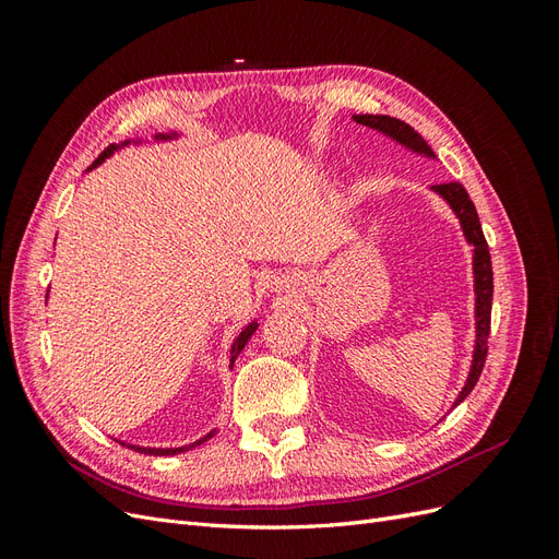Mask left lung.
Wrapping results in <instances>:
<instances>
[{"instance_id":"obj_1","label":"left lung","mask_w":559,"mask_h":559,"mask_svg":"<svg viewBox=\"0 0 559 559\" xmlns=\"http://www.w3.org/2000/svg\"><path fill=\"white\" fill-rule=\"evenodd\" d=\"M354 121L386 134L389 140H394L401 146L415 151V154H419V156L436 158L431 146L425 140H421V134L415 132L408 123L399 121V118L382 116V114H357V116H354ZM431 191L438 193L448 202L450 210L454 212V216L460 218V226L464 230L466 242L473 247V292H476V345H473V359H471L468 378L462 386L460 396H456V401L452 403V408H454V405H460L471 394V389L476 386V382L483 373V366H485L487 337H489V317H492V292H495L492 259H489V247L485 242L476 205L471 202L464 186L460 181L436 183V186H431Z\"/></svg>"}]
</instances>
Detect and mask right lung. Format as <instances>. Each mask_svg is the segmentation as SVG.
<instances>
[{
    "instance_id": "add662e5",
    "label": "right lung",
    "mask_w": 559,
    "mask_h": 559,
    "mask_svg": "<svg viewBox=\"0 0 559 559\" xmlns=\"http://www.w3.org/2000/svg\"><path fill=\"white\" fill-rule=\"evenodd\" d=\"M175 138H177V132H158L154 140H156V142H167V140H175ZM130 142H134V140H126V142H121V144H111V146H107V148H105V154L99 156V158H97V160L91 165V170H93V167H97L99 163H105V160H107V158L114 154V151H118V148L128 146ZM138 142H140V140H138ZM257 329H259V321L253 319L251 324H247V326L240 331V335L235 337L233 345H230V368H233L235 359H238V354L245 349V345L249 343V337L253 335V331H257ZM214 433H216V429H214V431H210L207 436H202L200 441H195V443H191V445H183V448H144V445H130V443H121V441H118V443H121V445H128L130 450H134V452H142V454H163V456H170V454H179V452L191 450V448H195V445H200V443H205L207 438H212Z\"/></svg>"
}]
</instances>
